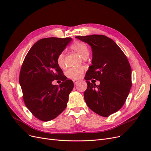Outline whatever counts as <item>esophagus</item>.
I'll return each instance as SVG.
<instances>
[{
	"label": "esophagus",
	"mask_w": 151,
	"mask_h": 151,
	"mask_svg": "<svg viewBox=\"0 0 151 151\" xmlns=\"http://www.w3.org/2000/svg\"><path fill=\"white\" fill-rule=\"evenodd\" d=\"M79 81H74V85H77V83H79Z\"/></svg>",
	"instance_id": "obj_1"
}]
</instances>
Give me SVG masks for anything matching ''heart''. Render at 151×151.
I'll return each instance as SVG.
<instances>
[{
    "label": "heart",
    "instance_id": "heart-1",
    "mask_svg": "<svg viewBox=\"0 0 151 151\" xmlns=\"http://www.w3.org/2000/svg\"><path fill=\"white\" fill-rule=\"evenodd\" d=\"M72 48L77 53H79L81 55L87 58L89 55V49L88 45L83 42H77L74 43L72 45ZM65 53H61L57 58V63L58 65L60 67H63L65 66ZM84 72V69L83 68H70L67 70L65 74L66 76L72 80H78L81 78Z\"/></svg>",
    "mask_w": 151,
    "mask_h": 151
}]
</instances>
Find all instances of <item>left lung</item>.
I'll return each mask as SVG.
<instances>
[{
  "mask_svg": "<svg viewBox=\"0 0 151 151\" xmlns=\"http://www.w3.org/2000/svg\"><path fill=\"white\" fill-rule=\"evenodd\" d=\"M92 50V65L85 80L84 100L91 110L103 117L118 111L124 104L132 86V70L125 55L113 40L101 35L76 36ZM92 78L100 81L96 86Z\"/></svg>",
  "mask_w": 151,
  "mask_h": 151,
  "instance_id": "8db88e82",
  "label": "left lung"
}]
</instances>
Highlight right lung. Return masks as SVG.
Instances as JSON below:
<instances>
[{
	"label": "right lung",
	"mask_w": 151,
	"mask_h": 151,
	"mask_svg": "<svg viewBox=\"0 0 151 151\" xmlns=\"http://www.w3.org/2000/svg\"><path fill=\"white\" fill-rule=\"evenodd\" d=\"M71 41V38L41 39L30 48L22 65L19 84L24 103L42 121L54 119L67 107L74 83L62 75L57 58ZM54 80L63 83L53 85Z\"/></svg>",
	"instance_id": "right-lung-1"
}]
</instances>
